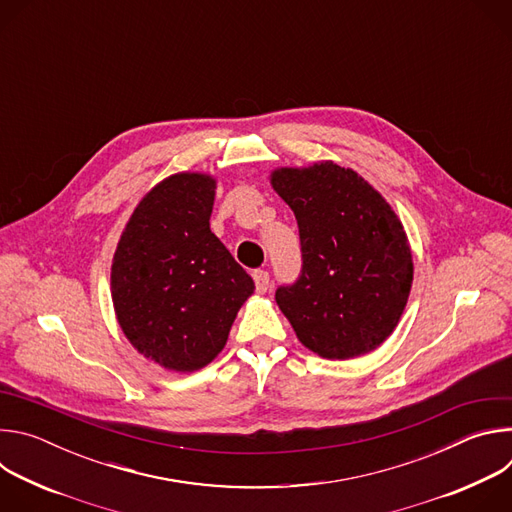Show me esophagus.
<instances>
[{
  "mask_svg": "<svg viewBox=\"0 0 512 512\" xmlns=\"http://www.w3.org/2000/svg\"><path fill=\"white\" fill-rule=\"evenodd\" d=\"M253 279H255V287L259 294H265V291L269 289V273L265 269H255Z\"/></svg>",
  "mask_w": 512,
  "mask_h": 512,
  "instance_id": "obj_1",
  "label": "esophagus"
}]
</instances>
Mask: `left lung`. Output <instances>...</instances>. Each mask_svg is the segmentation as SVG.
Returning <instances> with one entry per match:
<instances>
[{
  "instance_id": "obj_1",
  "label": "left lung",
  "mask_w": 512,
  "mask_h": 512,
  "mask_svg": "<svg viewBox=\"0 0 512 512\" xmlns=\"http://www.w3.org/2000/svg\"><path fill=\"white\" fill-rule=\"evenodd\" d=\"M294 210L302 271L275 302L300 342L324 358L375 350L397 326L413 281L403 225L385 198L334 162L271 174Z\"/></svg>"
}]
</instances>
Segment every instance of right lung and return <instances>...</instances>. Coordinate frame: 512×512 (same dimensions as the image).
I'll return each instance as SVG.
<instances>
[{
    "instance_id": "obj_1",
    "label": "right lung",
    "mask_w": 512,
    "mask_h": 512,
    "mask_svg": "<svg viewBox=\"0 0 512 512\" xmlns=\"http://www.w3.org/2000/svg\"><path fill=\"white\" fill-rule=\"evenodd\" d=\"M216 182L174 174L133 210L113 267V306L127 340L164 369H202L227 344L251 275L210 231Z\"/></svg>"
}]
</instances>
